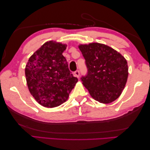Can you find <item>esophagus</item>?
Returning <instances> with one entry per match:
<instances>
[{
    "label": "esophagus",
    "instance_id": "1",
    "mask_svg": "<svg viewBox=\"0 0 150 150\" xmlns=\"http://www.w3.org/2000/svg\"><path fill=\"white\" fill-rule=\"evenodd\" d=\"M74 74H75V77H77V78H79V75H80V73H79V70H77V71H75Z\"/></svg>",
    "mask_w": 150,
    "mask_h": 150
}]
</instances>
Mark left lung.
<instances>
[{
	"mask_svg": "<svg viewBox=\"0 0 150 150\" xmlns=\"http://www.w3.org/2000/svg\"><path fill=\"white\" fill-rule=\"evenodd\" d=\"M79 48L88 68V75L81 80L91 97L103 104L117 99L128 80L126 59L104 44H79Z\"/></svg>",
	"mask_w": 150,
	"mask_h": 150,
	"instance_id": "left-lung-1",
	"label": "left lung"
}]
</instances>
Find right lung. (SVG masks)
I'll return each mask as SVG.
<instances>
[{
	"instance_id": "right-lung-1",
	"label": "right lung",
	"mask_w": 150,
	"mask_h": 150,
	"mask_svg": "<svg viewBox=\"0 0 150 150\" xmlns=\"http://www.w3.org/2000/svg\"><path fill=\"white\" fill-rule=\"evenodd\" d=\"M66 47L65 44L47 41L30 57L26 65L28 90L44 107L54 108L64 103L78 82L62 55Z\"/></svg>"
}]
</instances>
